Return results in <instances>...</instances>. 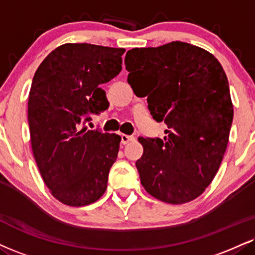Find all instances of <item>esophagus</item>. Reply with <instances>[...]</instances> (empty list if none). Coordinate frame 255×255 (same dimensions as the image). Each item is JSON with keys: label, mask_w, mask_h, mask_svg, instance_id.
I'll list each match as a JSON object with an SVG mask.
<instances>
[{"label": "esophagus", "mask_w": 255, "mask_h": 255, "mask_svg": "<svg viewBox=\"0 0 255 255\" xmlns=\"http://www.w3.org/2000/svg\"><path fill=\"white\" fill-rule=\"evenodd\" d=\"M135 137L133 135H126V134H121V143H124V145H127L128 142H130V141H133Z\"/></svg>", "instance_id": "obj_1"}]
</instances>
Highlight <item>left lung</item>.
Segmentation results:
<instances>
[{
  "mask_svg": "<svg viewBox=\"0 0 255 255\" xmlns=\"http://www.w3.org/2000/svg\"><path fill=\"white\" fill-rule=\"evenodd\" d=\"M127 82L165 122L164 140L139 137L142 186L171 204L197 198L214 179L233 122L228 79L213 54L188 42L133 48L125 58Z\"/></svg>",
  "mask_w": 255,
  "mask_h": 255,
  "instance_id": "1",
  "label": "left lung"
}]
</instances>
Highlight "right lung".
Returning a JSON list of instances; mask_svg holds the SVG:
<instances>
[{
	"instance_id": "add662e5",
	"label": "right lung",
	"mask_w": 255,
	"mask_h": 255,
	"mask_svg": "<svg viewBox=\"0 0 255 255\" xmlns=\"http://www.w3.org/2000/svg\"><path fill=\"white\" fill-rule=\"evenodd\" d=\"M125 48L65 44L52 51L33 77L28 125L33 154L58 201L83 207L102 197L121 137L88 129L91 114L108 109L102 85L121 71Z\"/></svg>"
}]
</instances>
